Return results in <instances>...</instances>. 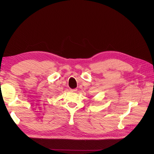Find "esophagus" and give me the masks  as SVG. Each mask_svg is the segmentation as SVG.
I'll return each instance as SVG.
<instances>
[{
	"instance_id": "esophagus-1",
	"label": "esophagus",
	"mask_w": 154,
	"mask_h": 154,
	"mask_svg": "<svg viewBox=\"0 0 154 154\" xmlns=\"http://www.w3.org/2000/svg\"><path fill=\"white\" fill-rule=\"evenodd\" d=\"M70 91L72 92H75V91H77V89H71Z\"/></svg>"
}]
</instances>
